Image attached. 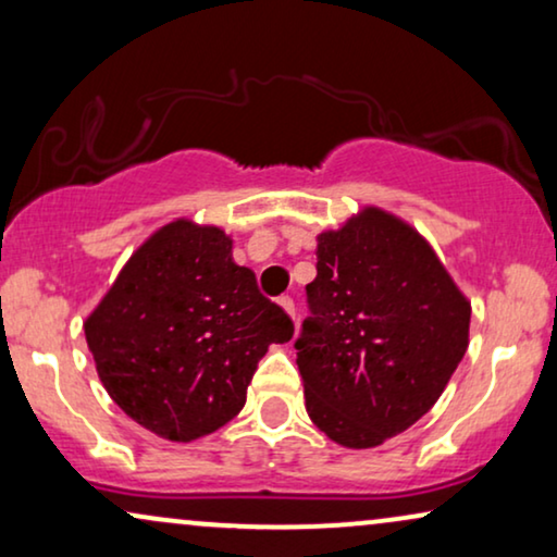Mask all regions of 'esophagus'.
<instances>
[{"label": "esophagus", "mask_w": 557, "mask_h": 557, "mask_svg": "<svg viewBox=\"0 0 557 557\" xmlns=\"http://www.w3.org/2000/svg\"><path fill=\"white\" fill-rule=\"evenodd\" d=\"M278 304H281V307H284V311H286V314H288V317H292V319H294V322H296V307H294V299H292V296H281V299H278Z\"/></svg>", "instance_id": "34e87169"}]
</instances>
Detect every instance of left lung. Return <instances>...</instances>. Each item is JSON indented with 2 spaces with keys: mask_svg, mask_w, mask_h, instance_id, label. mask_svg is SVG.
Returning <instances> with one entry per match:
<instances>
[{
  "mask_svg": "<svg viewBox=\"0 0 557 557\" xmlns=\"http://www.w3.org/2000/svg\"><path fill=\"white\" fill-rule=\"evenodd\" d=\"M296 364L307 413L334 444L370 448L429 413L469 347L471 304L408 223L364 208L317 235Z\"/></svg>",
  "mask_w": 557,
  "mask_h": 557,
  "instance_id": "left-lung-1",
  "label": "left lung"
}]
</instances>
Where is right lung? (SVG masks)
Instances as JSON below:
<instances>
[{
    "instance_id": "obj_1",
    "label": "right lung",
    "mask_w": 557,
    "mask_h": 557,
    "mask_svg": "<svg viewBox=\"0 0 557 557\" xmlns=\"http://www.w3.org/2000/svg\"><path fill=\"white\" fill-rule=\"evenodd\" d=\"M83 330L113 403L170 441L238 416L258 360L294 337L286 311L233 261V240L193 220L144 240Z\"/></svg>"
}]
</instances>
